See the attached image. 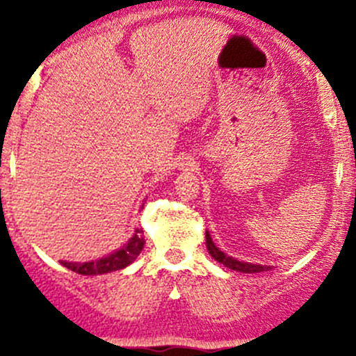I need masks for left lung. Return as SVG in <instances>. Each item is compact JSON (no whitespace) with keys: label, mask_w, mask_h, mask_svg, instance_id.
I'll list each match as a JSON object with an SVG mask.
<instances>
[{"label":"left lung","mask_w":356,"mask_h":356,"mask_svg":"<svg viewBox=\"0 0 356 356\" xmlns=\"http://www.w3.org/2000/svg\"><path fill=\"white\" fill-rule=\"evenodd\" d=\"M205 238H207V250H209L210 257H212L216 262H219V264H222L225 267H228V269H234V271H237V273H264V271H269V269L273 267V266H262V264L242 262V260H237V259H234V257H229V254L222 253V251L219 250L216 244H213L209 229H207Z\"/></svg>","instance_id":"obj_1"}]
</instances>
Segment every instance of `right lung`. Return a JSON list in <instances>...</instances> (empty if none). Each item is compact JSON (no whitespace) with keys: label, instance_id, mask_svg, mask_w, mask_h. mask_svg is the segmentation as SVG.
<instances>
[{"label":"right lung","instance_id":"1","mask_svg":"<svg viewBox=\"0 0 356 356\" xmlns=\"http://www.w3.org/2000/svg\"><path fill=\"white\" fill-rule=\"evenodd\" d=\"M144 242L146 241H144L143 229L137 228L130 241L124 246L119 248L118 251H114V253L106 254V257H102V259L97 260H90V262H67V260H60V264L67 267V269H71V271L85 276H96L119 271V269H124L127 266H130L139 257L140 251L144 250Z\"/></svg>","mask_w":356,"mask_h":356}]
</instances>
